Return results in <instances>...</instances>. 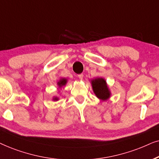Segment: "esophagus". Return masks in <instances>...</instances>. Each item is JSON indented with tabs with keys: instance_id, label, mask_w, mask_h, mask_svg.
<instances>
[{
	"instance_id": "esophagus-1",
	"label": "esophagus",
	"mask_w": 159,
	"mask_h": 159,
	"mask_svg": "<svg viewBox=\"0 0 159 159\" xmlns=\"http://www.w3.org/2000/svg\"><path fill=\"white\" fill-rule=\"evenodd\" d=\"M78 78H79V79L82 80V79H83V78H84V74H83V73L78 74Z\"/></svg>"
}]
</instances>
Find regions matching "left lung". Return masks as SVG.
Returning <instances> with one entry per match:
<instances>
[{
    "instance_id": "1",
    "label": "left lung",
    "mask_w": 159,
    "mask_h": 159,
    "mask_svg": "<svg viewBox=\"0 0 159 159\" xmlns=\"http://www.w3.org/2000/svg\"><path fill=\"white\" fill-rule=\"evenodd\" d=\"M92 88L96 96L102 100L108 99L110 97V92L107 88L106 81L103 78H97L92 81Z\"/></svg>"
}]
</instances>
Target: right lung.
Masks as SVG:
<instances>
[{
    "instance_id": "right-lung-1",
    "label": "right lung",
    "mask_w": 159,
    "mask_h": 159,
    "mask_svg": "<svg viewBox=\"0 0 159 159\" xmlns=\"http://www.w3.org/2000/svg\"><path fill=\"white\" fill-rule=\"evenodd\" d=\"M66 82H67V80L65 79V78H63V79H61L60 81L58 82V85L60 86V87H61V86H62L65 85V84H66ZM54 99H55V100H57V98H55Z\"/></svg>"
}]
</instances>
